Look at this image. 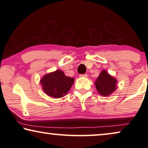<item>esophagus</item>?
<instances>
[{
	"label": "esophagus",
	"instance_id": "1",
	"mask_svg": "<svg viewBox=\"0 0 148 148\" xmlns=\"http://www.w3.org/2000/svg\"><path fill=\"white\" fill-rule=\"evenodd\" d=\"M80 77H81V78H87L88 77V74H80Z\"/></svg>",
	"mask_w": 148,
	"mask_h": 148
}]
</instances>
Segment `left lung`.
I'll use <instances>...</instances> for the list:
<instances>
[{
  "label": "left lung",
  "instance_id": "left-lung-1",
  "mask_svg": "<svg viewBox=\"0 0 148 148\" xmlns=\"http://www.w3.org/2000/svg\"><path fill=\"white\" fill-rule=\"evenodd\" d=\"M94 84L101 96H108L116 90L117 80L106 70H102Z\"/></svg>",
  "mask_w": 148,
  "mask_h": 148
}]
</instances>
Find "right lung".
<instances>
[{
  "instance_id": "1",
  "label": "right lung",
  "mask_w": 148,
  "mask_h": 148,
  "mask_svg": "<svg viewBox=\"0 0 148 148\" xmlns=\"http://www.w3.org/2000/svg\"><path fill=\"white\" fill-rule=\"evenodd\" d=\"M74 82L73 78L66 76L60 70L46 74L40 80L44 92L54 98L65 96L71 88Z\"/></svg>"
}]
</instances>
